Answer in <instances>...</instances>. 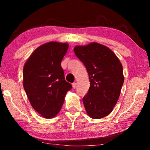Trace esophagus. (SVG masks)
Instances as JSON below:
<instances>
[{"label": "esophagus", "instance_id": "1", "mask_svg": "<svg viewBox=\"0 0 150 150\" xmlns=\"http://www.w3.org/2000/svg\"><path fill=\"white\" fill-rule=\"evenodd\" d=\"M77 83H73V84H72V86H73V88H74V89H75L76 88H77Z\"/></svg>", "mask_w": 150, "mask_h": 150}]
</instances>
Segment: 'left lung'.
Masks as SVG:
<instances>
[{
  "instance_id": "obj_1",
  "label": "left lung",
  "mask_w": 150,
  "mask_h": 150,
  "mask_svg": "<svg viewBox=\"0 0 150 150\" xmlns=\"http://www.w3.org/2000/svg\"><path fill=\"white\" fill-rule=\"evenodd\" d=\"M74 52L89 76V89L83 98L86 112L94 119L105 117L120 95L124 81L122 63L110 49L96 42L77 45Z\"/></svg>"
}]
</instances>
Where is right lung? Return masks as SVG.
Returning a JSON list of instances; mask_svg holds the SVG:
<instances>
[{"instance_id":"right-lung-1","label":"right lung","mask_w":150,"mask_h":150,"mask_svg":"<svg viewBox=\"0 0 150 150\" xmlns=\"http://www.w3.org/2000/svg\"><path fill=\"white\" fill-rule=\"evenodd\" d=\"M68 47L67 43H45L34 51L24 66L23 87L28 98L45 118L59 113L66 93L72 88L61 66Z\"/></svg>"}]
</instances>
